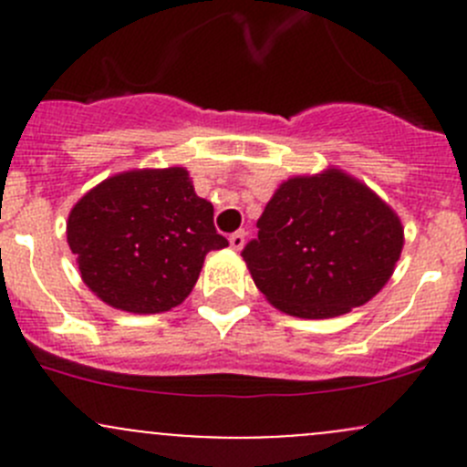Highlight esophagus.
<instances>
[{
  "mask_svg": "<svg viewBox=\"0 0 467 467\" xmlns=\"http://www.w3.org/2000/svg\"><path fill=\"white\" fill-rule=\"evenodd\" d=\"M244 242H246V233H244V230H237V233L230 234V246H233L234 251H242Z\"/></svg>",
  "mask_w": 467,
  "mask_h": 467,
  "instance_id": "esophagus-1",
  "label": "esophagus"
}]
</instances>
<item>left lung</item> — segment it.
<instances>
[{"mask_svg":"<svg viewBox=\"0 0 467 467\" xmlns=\"http://www.w3.org/2000/svg\"><path fill=\"white\" fill-rule=\"evenodd\" d=\"M242 251L280 312L332 318L361 307L393 275L404 246L398 214L341 169L282 182Z\"/></svg>","mask_w":467,"mask_h":467,"instance_id":"left-lung-1","label":"left lung"}]
</instances>
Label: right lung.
Listing matches in <instances>:
<instances>
[{"instance_id": "right-lung-1", "label": "right lung", "mask_w": 467, "mask_h": 467, "mask_svg": "<svg viewBox=\"0 0 467 467\" xmlns=\"http://www.w3.org/2000/svg\"><path fill=\"white\" fill-rule=\"evenodd\" d=\"M214 207L182 167L106 178L72 207L67 244L83 282L110 307L160 314L194 289L210 251L228 246Z\"/></svg>"}]
</instances>
